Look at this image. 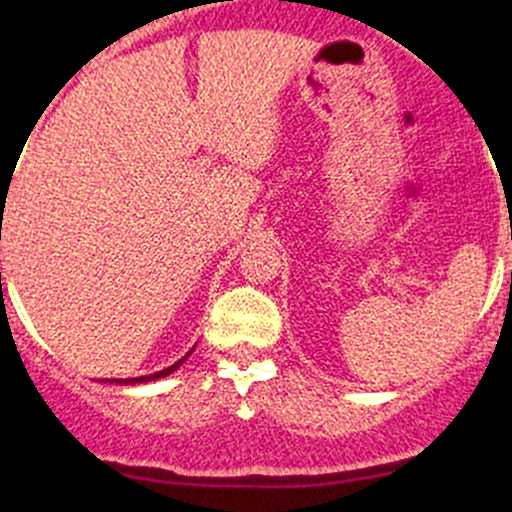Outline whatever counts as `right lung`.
<instances>
[{
	"mask_svg": "<svg viewBox=\"0 0 512 512\" xmlns=\"http://www.w3.org/2000/svg\"><path fill=\"white\" fill-rule=\"evenodd\" d=\"M190 354H193V349H190V352L185 354L183 359H180V361H175L173 366H168V369H163V371H156V374H148V376H136V379H111V381H113V384H126V386H128V384H143V381H153V379H160V376H168V374H173V371L178 369V366L183 364V361L188 359Z\"/></svg>",
	"mask_w": 512,
	"mask_h": 512,
	"instance_id": "obj_1",
	"label": "right lung"
}]
</instances>
